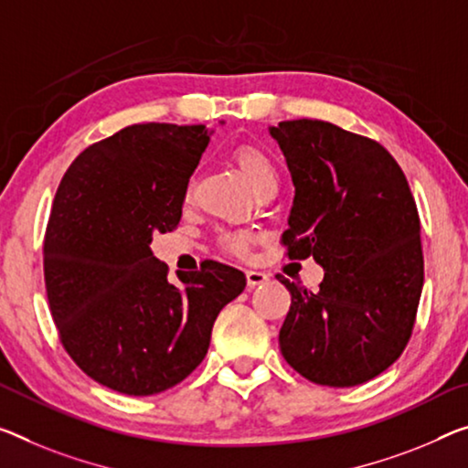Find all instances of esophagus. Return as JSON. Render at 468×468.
I'll return each instance as SVG.
<instances>
[{"label": "esophagus", "mask_w": 468, "mask_h": 468, "mask_svg": "<svg viewBox=\"0 0 468 468\" xmlns=\"http://www.w3.org/2000/svg\"><path fill=\"white\" fill-rule=\"evenodd\" d=\"M270 280V274H265L261 270H247V284L249 289H255L259 284H265Z\"/></svg>", "instance_id": "34e87169"}]
</instances>
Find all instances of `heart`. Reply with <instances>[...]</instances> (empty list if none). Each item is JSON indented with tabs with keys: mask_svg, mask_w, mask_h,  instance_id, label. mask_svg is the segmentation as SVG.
Listing matches in <instances>:
<instances>
[{
	"mask_svg": "<svg viewBox=\"0 0 468 468\" xmlns=\"http://www.w3.org/2000/svg\"><path fill=\"white\" fill-rule=\"evenodd\" d=\"M232 159L236 163V167L240 169V174L247 177V182L253 186V190L259 192L268 186H278V171L274 167V163L268 156V153H263L259 146H253V144H244V146H239L234 150ZM226 247L240 253V250L247 249V234H229L226 236Z\"/></svg>",
	"mask_w": 468,
	"mask_h": 468,
	"instance_id": "b5f03b06",
	"label": "heart"
}]
</instances>
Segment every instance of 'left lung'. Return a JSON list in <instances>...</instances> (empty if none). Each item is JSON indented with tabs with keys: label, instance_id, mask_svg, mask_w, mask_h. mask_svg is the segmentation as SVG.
<instances>
[{
	"label": "left lung",
	"instance_id": "obj_1",
	"mask_svg": "<svg viewBox=\"0 0 468 468\" xmlns=\"http://www.w3.org/2000/svg\"><path fill=\"white\" fill-rule=\"evenodd\" d=\"M270 135L294 186L282 242L324 270L314 292L278 274L291 292L280 351L312 383L362 385L401 356L419 309L425 263L408 179L378 142L326 121H282Z\"/></svg>",
	"mask_w": 468,
	"mask_h": 468
}]
</instances>
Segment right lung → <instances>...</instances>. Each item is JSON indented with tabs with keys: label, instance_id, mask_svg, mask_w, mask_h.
Listing matches in <instances>:
<instances>
[{
	"label": "right lung",
	"instance_id": "obj_1",
	"mask_svg": "<svg viewBox=\"0 0 468 468\" xmlns=\"http://www.w3.org/2000/svg\"><path fill=\"white\" fill-rule=\"evenodd\" d=\"M209 140L205 125L125 127L85 148L56 192L43 240L49 309L69 356L112 391L142 398L182 383L247 286L219 261L174 284L150 250L153 234L179 224Z\"/></svg>",
	"mask_w": 468,
	"mask_h": 468
}]
</instances>
